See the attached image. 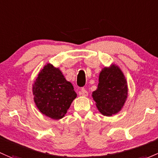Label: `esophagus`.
Instances as JSON below:
<instances>
[{"label":"esophagus","instance_id":"obj_1","mask_svg":"<svg viewBox=\"0 0 158 158\" xmlns=\"http://www.w3.org/2000/svg\"><path fill=\"white\" fill-rule=\"evenodd\" d=\"M79 94H80V95H82V96H84V97H87L88 94H88V92L85 90V89H81L80 92H79Z\"/></svg>","mask_w":158,"mask_h":158}]
</instances>
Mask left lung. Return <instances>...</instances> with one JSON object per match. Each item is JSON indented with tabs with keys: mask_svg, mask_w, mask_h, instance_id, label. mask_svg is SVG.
<instances>
[{
	"mask_svg": "<svg viewBox=\"0 0 158 158\" xmlns=\"http://www.w3.org/2000/svg\"><path fill=\"white\" fill-rule=\"evenodd\" d=\"M92 96L103 115L110 117L123 109L128 97V84L119 66L111 64L101 69L98 88Z\"/></svg>",
	"mask_w": 158,
	"mask_h": 158,
	"instance_id": "left-lung-1",
	"label": "left lung"
}]
</instances>
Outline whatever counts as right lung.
I'll use <instances>...</instances> for the list:
<instances>
[{
	"label": "right lung",
	"mask_w": 158,
	"mask_h": 158,
	"mask_svg": "<svg viewBox=\"0 0 158 158\" xmlns=\"http://www.w3.org/2000/svg\"><path fill=\"white\" fill-rule=\"evenodd\" d=\"M31 90L40 112L53 119L63 118L77 97L72 83L66 80L59 68L51 64L40 70Z\"/></svg>",
	"instance_id": "right-lung-1"
}]
</instances>
